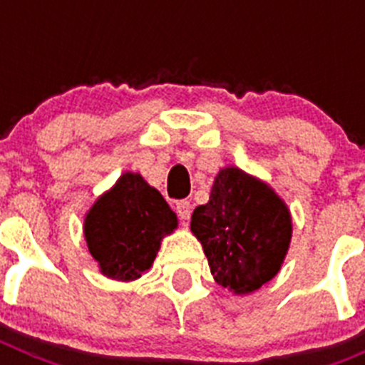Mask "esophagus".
Returning <instances> with one entry per match:
<instances>
[{
  "mask_svg": "<svg viewBox=\"0 0 365 365\" xmlns=\"http://www.w3.org/2000/svg\"><path fill=\"white\" fill-rule=\"evenodd\" d=\"M175 210L177 215L186 221V219H190V215H192V205H190V201H179L175 205Z\"/></svg>",
  "mask_w": 365,
  "mask_h": 365,
  "instance_id": "esophagus-1",
  "label": "esophagus"
}]
</instances>
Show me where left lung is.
<instances>
[{
  "label": "left lung",
  "instance_id": "obj_1",
  "mask_svg": "<svg viewBox=\"0 0 365 365\" xmlns=\"http://www.w3.org/2000/svg\"><path fill=\"white\" fill-rule=\"evenodd\" d=\"M201 241L215 282L234 294H248L279 272L292 237L291 212L263 180L240 168H222L210 201L190 222Z\"/></svg>",
  "mask_w": 365,
  "mask_h": 365
}]
</instances>
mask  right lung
<instances>
[{
  "label": "right lung",
  "mask_w": 365,
  "mask_h": 365,
  "mask_svg": "<svg viewBox=\"0 0 365 365\" xmlns=\"http://www.w3.org/2000/svg\"><path fill=\"white\" fill-rule=\"evenodd\" d=\"M177 228V215L159 190L138 173L125 172L87 212L83 235L100 272L118 282L140 278L153 263L164 235Z\"/></svg>",
  "instance_id": "obj_1"
}]
</instances>
